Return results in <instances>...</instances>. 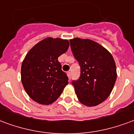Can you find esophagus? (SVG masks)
<instances>
[{"label":"esophagus","mask_w":134,"mask_h":134,"mask_svg":"<svg viewBox=\"0 0 134 134\" xmlns=\"http://www.w3.org/2000/svg\"><path fill=\"white\" fill-rule=\"evenodd\" d=\"M67 76H68V79H69V80L71 79V71H68V73H67Z\"/></svg>","instance_id":"34e87169"}]
</instances>
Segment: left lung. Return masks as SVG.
<instances>
[{
    "label": "left lung",
    "mask_w": 134,
    "mask_h": 134,
    "mask_svg": "<svg viewBox=\"0 0 134 134\" xmlns=\"http://www.w3.org/2000/svg\"><path fill=\"white\" fill-rule=\"evenodd\" d=\"M71 51L81 67V76L72 82L79 100L85 106L100 104L111 94L117 78L111 53L97 42L80 38L70 40Z\"/></svg>",
    "instance_id": "8db88e82"
}]
</instances>
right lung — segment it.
I'll return each mask as SVG.
<instances>
[{"instance_id":"add662e5","label":"right lung","mask_w":134,"mask_h":134,"mask_svg":"<svg viewBox=\"0 0 134 134\" xmlns=\"http://www.w3.org/2000/svg\"><path fill=\"white\" fill-rule=\"evenodd\" d=\"M69 47L66 39L46 38L31 48L21 66V82L34 101L49 105L57 100L68 83L58 58Z\"/></svg>"}]
</instances>
